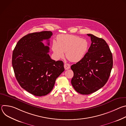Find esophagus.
Returning <instances> with one entry per match:
<instances>
[{
  "label": "esophagus",
  "instance_id": "obj_1",
  "mask_svg": "<svg viewBox=\"0 0 126 126\" xmlns=\"http://www.w3.org/2000/svg\"><path fill=\"white\" fill-rule=\"evenodd\" d=\"M70 64H69L68 63L64 64V68L65 70H68V69H70Z\"/></svg>",
  "mask_w": 126,
  "mask_h": 126
}]
</instances>
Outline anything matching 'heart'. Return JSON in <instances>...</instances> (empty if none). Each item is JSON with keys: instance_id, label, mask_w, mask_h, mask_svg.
Wrapping results in <instances>:
<instances>
[{"instance_id": "heart-1", "label": "heart", "mask_w": 126, "mask_h": 126, "mask_svg": "<svg viewBox=\"0 0 126 126\" xmlns=\"http://www.w3.org/2000/svg\"><path fill=\"white\" fill-rule=\"evenodd\" d=\"M88 41L78 36L62 34L57 37V42L53 41L52 49L56 59L64 56L66 52L67 58L72 62H77L82 60L87 52Z\"/></svg>"}]
</instances>
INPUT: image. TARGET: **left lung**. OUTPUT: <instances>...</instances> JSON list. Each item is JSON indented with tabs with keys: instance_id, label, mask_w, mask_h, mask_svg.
<instances>
[{
	"instance_id": "8db88e82",
	"label": "left lung",
	"mask_w": 126,
	"mask_h": 126,
	"mask_svg": "<svg viewBox=\"0 0 126 126\" xmlns=\"http://www.w3.org/2000/svg\"><path fill=\"white\" fill-rule=\"evenodd\" d=\"M91 44L84 57L71 66L74 76L71 84L75 90L83 95L93 93L107 83L113 67L112 54L102 38L91 34Z\"/></svg>"
}]
</instances>
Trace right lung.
Instances as JSON below:
<instances>
[{"instance_id": "add662e5", "label": "right lung", "mask_w": 126, "mask_h": 126, "mask_svg": "<svg viewBox=\"0 0 126 126\" xmlns=\"http://www.w3.org/2000/svg\"><path fill=\"white\" fill-rule=\"evenodd\" d=\"M52 34L49 31L28 34L18 41L13 51L15 77L23 89L34 96L49 94L64 71L63 62L51 59L48 53L49 46L42 42L47 40L49 45Z\"/></svg>"}]
</instances>
